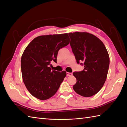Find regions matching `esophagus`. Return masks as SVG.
I'll use <instances>...</instances> for the list:
<instances>
[{"label":"esophagus","mask_w":127,"mask_h":127,"mask_svg":"<svg viewBox=\"0 0 127 127\" xmlns=\"http://www.w3.org/2000/svg\"><path fill=\"white\" fill-rule=\"evenodd\" d=\"M72 75V73L71 72H66L67 76H71Z\"/></svg>","instance_id":"esophagus-1"}]
</instances>
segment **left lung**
Segmentation results:
<instances>
[{
  "mask_svg": "<svg viewBox=\"0 0 127 127\" xmlns=\"http://www.w3.org/2000/svg\"><path fill=\"white\" fill-rule=\"evenodd\" d=\"M70 45L77 63L83 62L84 69L74 72L77 79L73 89L83 97H91L101 89L107 77L109 56L104 44L95 35L88 32L69 33Z\"/></svg>",
  "mask_w": 127,
  "mask_h": 127,
  "instance_id": "1",
  "label": "left lung"
}]
</instances>
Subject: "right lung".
Returning <instances> with one entry per match:
<instances>
[{"mask_svg": "<svg viewBox=\"0 0 127 127\" xmlns=\"http://www.w3.org/2000/svg\"><path fill=\"white\" fill-rule=\"evenodd\" d=\"M67 33L49 34L34 38L24 51L21 58L22 78L31 95L46 100L56 93L66 72L51 70L52 61L57 62L60 49L68 45Z\"/></svg>", "mask_w": 127, "mask_h": 127, "instance_id": "1", "label": "right lung"}]
</instances>
